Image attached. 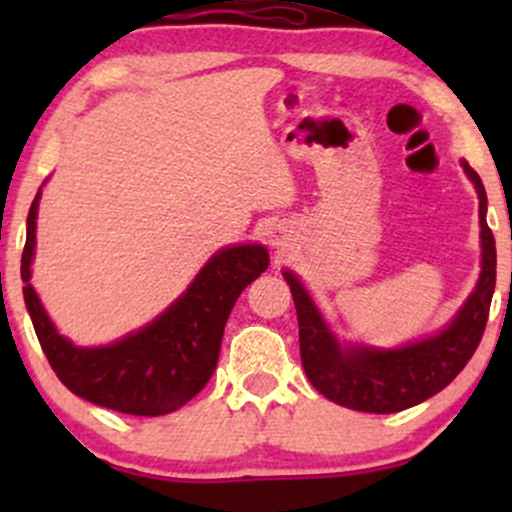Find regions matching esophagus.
I'll list each match as a JSON object with an SVG mask.
<instances>
[{"instance_id": "34e87169", "label": "esophagus", "mask_w": 512, "mask_h": 512, "mask_svg": "<svg viewBox=\"0 0 512 512\" xmlns=\"http://www.w3.org/2000/svg\"><path fill=\"white\" fill-rule=\"evenodd\" d=\"M272 243H274V245H281V238H279V236H274V238H272Z\"/></svg>"}]
</instances>
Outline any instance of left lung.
<instances>
[{"label": "left lung", "mask_w": 512, "mask_h": 512, "mask_svg": "<svg viewBox=\"0 0 512 512\" xmlns=\"http://www.w3.org/2000/svg\"><path fill=\"white\" fill-rule=\"evenodd\" d=\"M462 168L479 195L481 274L477 289L445 330L399 349L342 346L325 325L298 276L284 272L296 303L305 375L310 385L334 404L370 414H395L409 409L448 387L477 351L496 289V240L486 223V192L481 178L467 161H462Z\"/></svg>", "instance_id": "left-lung-1"}]
</instances>
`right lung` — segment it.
I'll use <instances>...</instances> for the list:
<instances>
[{
    "mask_svg": "<svg viewBox=\"0 0 512 512\" xmlns=\"http://www.w3.org/2000/svg\"><path fill=\"white\" fill-rule=\"evenodd\" d=\"M40 190L26 221L21 255L23 301L52 370L74 395L132 416L180 409L209 383L219 361L223 327L238 296L269 267L262 245L223 248L204 264L187 291L142 330L110 346H74L55 330L31 286Z\"/></svg>",
    "mask_w": 512,
    "mask_h": 512,
    "instance_id": "1",
    "label": "right lung"
}]
</instances>
